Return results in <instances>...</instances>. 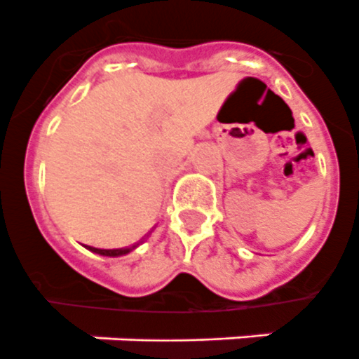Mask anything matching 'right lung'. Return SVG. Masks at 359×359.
I'll use <instances>...</instances> for the list:
<instances>
[{
	"label": "right lung",
	"instance_id": "add662e5",
	"mask_svg": "<svg viewBox=\"0 0 359 359\" xmlns=\"http://www.w3.org/2000/svg\"><path fill=\"white\" fill-rule=\"evenodd\" d=\"M140 244H134V245H128V248H117V250H100V248H93V245H86L87 250H91L93 253H98V255H104V257H121V255H126L130 253L132 250H135Z\"/></svg>",
	"mask_w": 359,
	"mask_h": 359
}]
</instances>
